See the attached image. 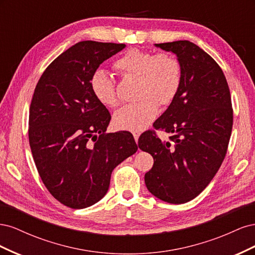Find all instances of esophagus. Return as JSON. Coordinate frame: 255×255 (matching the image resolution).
<instances>
[{
	"instance_id": "34e87169",
	"label": "esophagus",
	"mask_w": 255,
	"mask_h": 255,
	"mask_svg": "<svg viewBox=\"0 0 255 255\" xmlns=\"http://www.w3.org/2000/svg\"><path fill=\"white\" fill-rule=\"evenodd\" d=\"M133 136H134L135 141L137 142V141H138V138H139V132H134V133H133Z\"/></svg>"
}]
</instances>
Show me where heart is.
Masks as SVG:
<instances>
[{
	"instance_id": "1",
	"label": "heart",
	"mask_w": 255,
	"mask_h": 255,
	"mask_svg": "<svg viewBox=\"0 0 255 255\" xmlns=\"http://www.w3.org/2000/svg\"><path fill=\"white\" fill-rule=\"evenodd\" d=\"M114 67L122 76H136V96L139 98L114 114V125L120 129L138 132L155 119L157 103L167 105L174 99L181 85V65L168 53L130 49L115 61ZM89 85L101 104L114 107L119 103L115 81L105 70L98 69L92 73Z\"/></svg>"
}]
</instances>
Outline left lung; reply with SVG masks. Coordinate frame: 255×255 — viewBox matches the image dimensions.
<instances>
[{
    "label": "left lung",
    "mask_w": 255,
    "mask_h": 255,
    "mask_svg": "<svg viewBox=\"0 0 255 255\" xmlns=\"http://www.w3.org/2000/svg\"><path fill=\"white\" fill-rule=\"evenodd\" d=\"M175 54L181 85L166 112L153 123L170 134L161 141L153 130L138 139L154 164L144 174L153 196L172 204L186 203L205 189L227 154L233 110L226 76L206 52L188 40L157 43Z\"/></svg>",
    "instance_id": "1"
}]
</instances>
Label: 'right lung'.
<instances>
[{"label": "right lung", "mask_w": 255, "mask_h": 255, "mask_svg": "<svg viewBox=\"0 0 255 255\" xmlns=\"http://www.w3.org/2000/svg\"><path fill=\"white\" fill-rule=\"evenodd\" d=\"M123 43L81 41L54 59L37 83L28 139L50 194L80 210L100 201L114 169L137 151L133 135L106 134L111 114L92 95L90 76Z\"/></svg>", "instance_id": "right-lung-1"}]
</instances>
